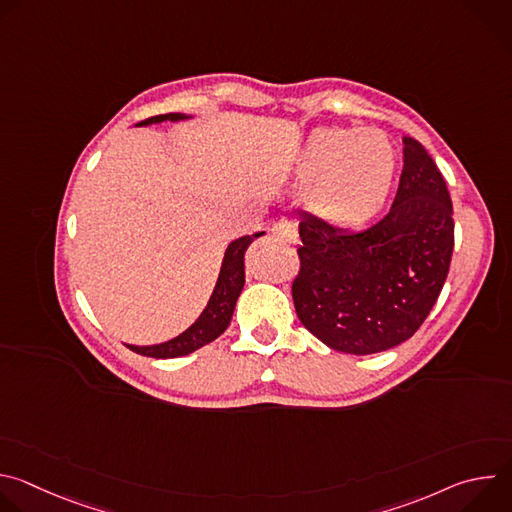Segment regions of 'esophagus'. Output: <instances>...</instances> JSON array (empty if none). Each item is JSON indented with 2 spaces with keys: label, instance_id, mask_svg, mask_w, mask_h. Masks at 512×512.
I'll use <instances>...</instances> for the list:
<instances>
[{
  "label": "esophagus",
  "instance_id": "1",
  "mask_svg": "<svg viewBox=\"0 0 512 512\" xmlns=\"http://www.w3.org/2000/svg\"><path fill=\"white\" fill-rule=\"evenodd\" d=\"M271 233L283 243H298V229L289 223H277Z\"/></svg>",
  "mask_w": 512,
  "mask_h": 512
}]
</instances>
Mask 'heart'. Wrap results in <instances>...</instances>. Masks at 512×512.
<instances>
[{
    "label": "heart",
    "mask_w": 512,
    "mask_h": 512,
    "mask_svg": "<svg viewBox=\"0 0 512 512\" xmlns=\"http://www.w3.org/2000/svg\"><path fill=\"white\" fill-rule=\"evenodd\" d=\"M395 170V148L383 131L318 127L296 156L291 182L324 223L354 227L381 210Z\"/></svg>",
    "instance_id": "heart-1"
}]
</instances>
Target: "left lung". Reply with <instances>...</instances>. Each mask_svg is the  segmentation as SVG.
Listing matches in <instances>:
<instances>
[{
    "mask_svg": "<svg viewBox=\"0 0 512 512\" xmlns=\"http://www.w3.org/2000/svg\"><path fill=\"white\" fill-rule=\"evenodd\" d=\"M302 269L294 304L302 324L348 354L389 350L411 338L444 287L454 251V210L442 172L403 137V172L387 216L364 231L300 218Z\"/></svg>",
    "mask_w": 512,
    "mask_h": 512,
    "instance_id": "1",
    "label": "left lung"
}]
</instances>
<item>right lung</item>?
Instances as JSON below:
<instances>
[{
  "instance_id": "obj_1",
  "label": "right lung",
  "mask_w": 512,
  "mask_h": 512,
  "mask_svg": "<svg viewBox=\"0 0 512 512\" xmlns=\"http://www.w3.org/2000/svg\"><path fill=\"white\" fill-rule=\"evenodd\" d=\"M186 119H192V115L166 113V115H156V117H150L145 121H139L137 127H148V125L164 123V121L176 123V121H186ZM261 235H265V231L245 235V237H239L229 243V247L225 249L221 271H218V279L214 283V289L208 298L206 308L184 332H180L178 336H174L166 342H160V344H150V346L127 344V348H131L137 354L152 356V358H176V356H186L221 336L231 324L237 300L245 287V251Z\"/></svg>"
}]
</instances>
